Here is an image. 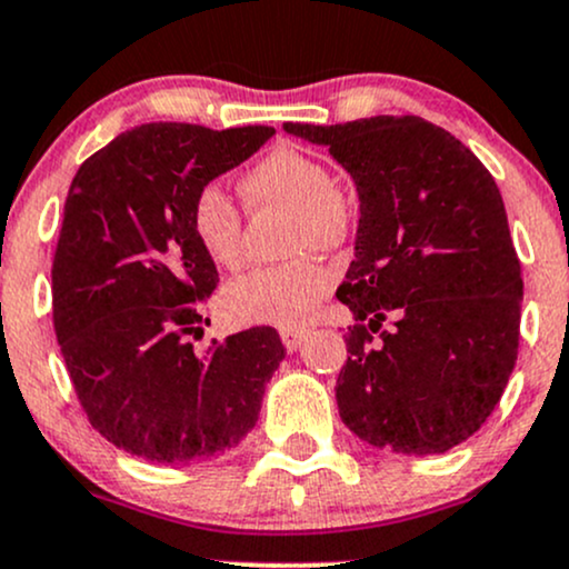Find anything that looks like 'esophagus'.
<instances>
[{"instance_id": "obj_1", "label": "esophagus", "mask_w": 569, "mask_h": 569, "mask_svg": "<svg viewBox=\"0 0 569 569\" xmlns=\"http://www.w3.org/2000/svg\"><path fill=\"white\" fill-rule=\"evenodd\" d=\"M305 337H307L305 329H283V331H280V339H283L286 350H289V352L297 350L299 345H302Z\"/></svg>"}]
</instances>
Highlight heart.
<instances>
[{"mask_svg": "<svg viewBox=\"0 0 569 569\" xmlns=\"http://www.w3.org/2000/svg\"><path fill=\"white\" fill-rule=\"evenodd\" d=\"M248 211L289 208L286 248L302 253L289 262L257 267L224 289L221 305L234 323L299 329L316 316L335 286V272L305 251H335L356 232L358 202L321 158L278 147L238 181ZM194 243L221 270L243 262V213L219 184H202L189 202Z\"/></svg>", "mask_w": 569, "mask_h": 569, "instance_id": "obj_1", "label": "heart"}]
</instances>
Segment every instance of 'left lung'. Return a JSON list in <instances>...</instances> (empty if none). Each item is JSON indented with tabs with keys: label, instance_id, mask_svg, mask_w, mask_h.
<instances>
[{
	"label": "left lung",
	"instance_id": "8db88e82",
	"mask_svg": "<svg viewBox=\"0 0 569 569\" xmlns=\"http://www.w3.org/2000/svg\"><path fill=\"white\" fill-rule=\"evenodd\" d=\"M283 128L326 143L361 200L337 289L356 316L339 417L388 452H447L485 426L519 352L525 283L492 173L415 114ZM388 317L395 329L382 332Z\"/></svg>",
	"mask_w": 569,
	"mask_h": 569
}]
</instances>
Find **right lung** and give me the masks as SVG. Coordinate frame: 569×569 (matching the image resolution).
<instances>
[{"instance_id":"add662e5","label":"right lung","mask_w":569,"mask_h":569,"mask_svg":"<svg viewBox=\"0 0 569 569\" xmlns=\"http://www.w3.org/2000/svg\"><path fill=\"white\" fill-rule=\"evenodd\" d=\"M267 126L147 122L90 154L63 206L53 326L90 426L149 462L211 460L257 426L286 348L270 326L198 352L217 264L189 230L202 184L251 158ZM208 321V318H206Z\"/></svg>"}]
</instances>
